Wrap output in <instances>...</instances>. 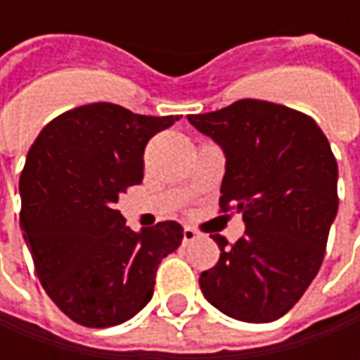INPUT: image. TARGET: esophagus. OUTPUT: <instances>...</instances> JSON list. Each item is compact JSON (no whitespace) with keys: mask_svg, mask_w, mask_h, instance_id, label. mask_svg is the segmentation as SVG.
Wrapping results in <instances>:
<instances>
[{"mask_svg":"<svg viewBox=\"0 0 360 360\" xmlns=\"http://www.w3.org/2000/svg\"><path fill=\"white\" fill-rule=\"evenodd\" d=\"M182 234H184V242H194L198 238V232L194 229H190V226H184Z\"/></svg>","mask_w":360,"mask_h":360,"instance_id":"esophagus-1","label":"esophagus"}]
</instances>
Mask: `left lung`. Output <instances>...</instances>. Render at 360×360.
Here are the masks:
<instances>
[{
	"label": "left lung",
	"instance_id": "left-lung-1",
	"mask_svg": "<svg viewBox=\"0 0 360 360\" xmlns=\"http://www.w3.org/2000/svg\"><path fill=\"white\" fill-rule=\"evenodd\" d=\"M190 124L222 146L220 212L240 210L244 236L212 234L220 258L200 274L216 309L244 323H272L304 295L325 258L337 216V160L316 122L292 108L238 100Z\"/></svg>",
	"mask_w": 360,
	"mask_h": 360
}]
</instances>
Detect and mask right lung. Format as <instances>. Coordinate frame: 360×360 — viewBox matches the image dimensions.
Instances as JSON below:
<instances>
[{"label":"right lung","mask_w":360,"mask_h":360,"mask_svg":"<svg viewBox=\"0 0 360 360\" xmlns=\"http://www.w3.org/2000/svg\"><path fill=\"white\" fill-rule=\"evenodd\" d=\"M178 118L79 105L51 120L27 152L20 226L44 290L77 325L105 328L142 311L162 258L182 242L176 220L134 232L114 208L144 178L148 140Z\"/></svg>","instance_id":"1"}]
</instances>
